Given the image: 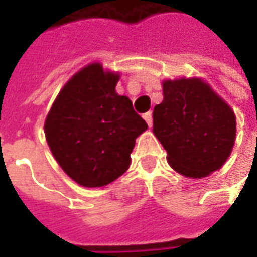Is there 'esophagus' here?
Returning <instances> with one entry per match:
<instances>
[{"label":"esophagus","mask_w":257,"mask_h":257,"mask_svg":"<svg viewBox=\"0 0 257 257\" xmlns=\"http://www.w3.org/2000/svg\"><path fill=\"white\" fill-rule=\"evenodd\" d=\"M143 117L144 120H146V123L149 124V127H152V124H153V113H152V111H147Z\"/></svg>","instance_id":"34e87169"}]
</instances>
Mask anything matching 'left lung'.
<instances>
[{
  "instance_id": "1",
  "label": "left lung",
  "mask_w": 257,
  "mask_h": 257,
  "mask_svg": "<svg viewBox=\"0 0 257 257\" xmlns=\"http://www.w3.org/2000/svg\"><path fill=\"white\" fill-rule=\"evenodd\" d=\"M163 101L153 110V133L177 173L203 179L219 170L232 153L236 115L199 77L164 80Z\"/></svg>"
}]
</instances>
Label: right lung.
<instances>
[{
    "mask_svg": "<svg viewBox=\"0 0 257 257\" xmlns=\"http://www.w3.org/2000/svg\"><path fill=\"white\" fill-rule=\"evenodd\" d=\"M120 73L91 63L61 88L44 123L51 153L83 187H103L130 167L136 139L147 124L115 85Z\"/></svg>",
    "mask_w": 257,
    "mask_h": 257,
    "instance_id": "1",
    "label": "right lung"
}]
</instances>
